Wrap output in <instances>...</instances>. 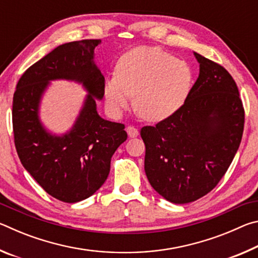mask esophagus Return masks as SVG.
<instances>
[{
    "label": "esophagus",
    "mask_w": 258,
    "mask_h": 258,
    "mask_svg": "<svg viewBox=\"0 0 258 258\" xmlns=\"http://www.w3.org/2000/svg\"><path fill=\"white\" fill-rule=\"evenodd\" d=\"M126 132H127L130 138H135V137H138V135H139L138 128H135L134 126H131V125L126 127Z\"/></svg>",
    "instance_id": "34e87169"
}]
</instances>
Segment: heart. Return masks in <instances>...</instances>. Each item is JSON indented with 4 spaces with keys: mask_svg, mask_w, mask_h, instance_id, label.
Listing matches in <instances>:
<instances>
[{
    "mask_svg": "<svg viewBox=\"0 0 258 258\" xmlns=\"http://www.w3.org/2000/svg\"><path fill=\"white\" fill-rule=\"evenodd\" d=\"M194 72L159 47L138 46L120 56L103 86L108 110L118 116L132 103L143 119L160 121L180 109L191 92Z\"/></svg>",
    "mask_w": 258,
    "mask_h": 258,
    "instance_id": "b5f03b06",
    "label": "heart"
}]
</instances>
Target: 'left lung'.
Masks as SVG:
<instances>
[{"instance_id":"8db88e82","label":"left lung","mask_w":258,"mask_h":258,"mask_svg":"<svg viewBox=\"0 0 258 258\" xmlns=\"http://www.w3.org/2000/svg\"><path fill=\"white\" fill-rule=\"evenodd\" d=\"M199 76L178 110L141 128L145 171L168 202L187 204L217 185L232 163L243 132L238 86L224 67L194 52Z\"/></svg>"}]
</instances>
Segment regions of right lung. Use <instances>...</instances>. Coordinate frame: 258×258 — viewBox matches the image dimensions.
I'll use <instances>...</instances> for the list:
<instances>
[{"label": "right lung", "mask_w": 258, "mask_h": 258, "mask_svg": "<svg viewBox=\"0 0 258 258\" xmlns=\"http://www.w3.org/2000/svg\"><path fill=\"white\" fill-rule=\"evenodd\" d=\"M101 40H83L59 45L30 66L14 94L12 125L21 164L52 197L77 203L97 192L110 172L111 157L127 139L124 124L101 118L97 99L103 98L104 77L94 63V49ZM81 82L89 95L71 131L47 133L38 110L50 80Z\"/></svg>", "instance_id": "obj_1"}]
</instances>
